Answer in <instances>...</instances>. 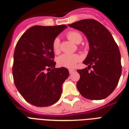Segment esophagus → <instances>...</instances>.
Segmentation results:
<instances>
[{"label":"esophagus","mask_w":129,"mask_h":129,"mask_svg":"<svg viewBox=\"0 0 129 129\" xmlns=\"http://www.w3.org/2000/svg\"><path fill=\"white\" fill-rule=\"evenodd\" d=\"M69 74H71L72 73H74V71H75V70H74V69H69Z\"/></svg>","instance_id":"obj_1"}]
</instances>
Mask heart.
Returning a JSON list of instances; mask_svg holds the SVG:
<instances>
[{"label": "heart", "instance_id": "heart-1", "mask_svg": "<svg viewBox=\"0 0 129 129\" xmlns=\"http://www.w3.org/2000/svg\"><path fill=\"white\" fill-rule=\"evenodd\" d=\"M67 37L74 43L81 42L82 36L76 31H71L67 34ZM53 50L55 53H58L60 49V40L58 38H55L53 41ZM81 57L78 54H71V53H64L60 55L57 58V62L60 67L66 68H72L80 60Z\"/></svg>", "mask_w": 129, "mask_h": 129}]
</instances>
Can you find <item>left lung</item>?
<instances>
[{
    "instance_id": "8db88e82",
    "label": "left lung",
    "mask_w": 129,
    "mask_h": 129,
    "mask_svg": "<svg viewBox=\"0 0 129 129\" xmlns=\"http://www.w3.org/2000/svg\"><path fill=\"white\" fill-rule=\"evenodd\" d=\"M69 26L82 31L89 42V53L83 61L88 67L78 70L79 92L86 99L106 98L115 90L122 74L117 45L109 31L95 20H81Z\"/></svg>"
}]
</instances>
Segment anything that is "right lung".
<instances>
[{
    "instance_id": "1",
    "label": "right lung",
    "mask_w": 129,
    "mask_h": 129,
    "mask_svg": "<svg viewBox=\"0 0 129 129\" xmlns=\"http://www.w3.org/2000/svg\"><path fill=\"white\" fill-rule=\"evenodd\" d=\"M67 25H35L18 41L14 55L13 77L18 91L36 107H48L60 99L62 84L69 73L65 67L55 68L53 41ZM50 70L47 73L45 70Z\"/></svg>"
}]
</instances>
